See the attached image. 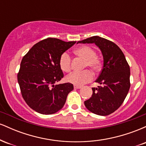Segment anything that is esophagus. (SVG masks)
<instances>
[{
  "label": "esophagus",
  "mask_w": 146,
  "mask_h": 146,
  "mask_svg": "<svg viewBox=\"0 0 146 146\" xmlns=\"http://www.w3.org/2000/svg\"><path fill=\"white\" fill-rule=\"evenodd\" d=\"M81 86H74V88H77V89H79V88H81Z\"/></svg>",
  "instance_id": "esophagus-1"
}]
</instances>
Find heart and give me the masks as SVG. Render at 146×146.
Returning <instances> with one entry per match:
<instances>
[{
	"instance_id": "heart-1",
	"label": "heart",
	"mask_w": 146,
	"mask_h": 146,
	"mask_svg": "<svg viewBox=\"0 0 146 146\" xmlns=\"http://www.w3.org/2000/svg\"><path fill=\"white\" fill-rule=\"evenodd\" d=\"M74 54L80 59L84 60V68L89 67L94 72H98L101 68L102 60L96 55V51L91 46L83 45L74 50ZM71 58L66 53H63L60 57L59 66L61 70L65 73H69L71 70ZM93 78V75L88 70L82 72H74L68 76L66 80L68 82L81 86L89 82Z\"/></svg>"
}]
</instances>
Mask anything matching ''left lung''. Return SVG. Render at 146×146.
I'll return each instance as SVG.
<instances>
[{"instance_id":"left-lung-1","label":"left lung","mask_w":146,"mask_h":146,"mask_svg":"<svg viewBox=\"0 0 146 146\" xmlns=\"http://www.w3.org/2000/svg\"><path fill=\"white\" fill-rule=\"evenodd\" d=\"M79 43H95L101 50L104 65L95 82L100 86L92 88L91 98L84 102L91 113L106 116L120 107L130 87V66L120 48L112 41L100 36H92Z\"/></svg>"}]
</instances>
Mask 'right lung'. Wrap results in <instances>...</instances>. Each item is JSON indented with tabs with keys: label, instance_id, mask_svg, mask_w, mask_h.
<instances>
[{
	"label": "right lung",
	"instance_id": "1",
	"mask_svg": "<svg viewBox=\"0 0 146 146\" xmlns=\"http://www.w3.org/2000/svg\"><path fill=\"white\" fill-rule=\"evenodd\" d=\"M75 42L48 38L33 45L23 57L18 82L22 96L33 110L51 115L62 108L73 85L69 82L55 85L64 77L59 59Z\"/></svg>",
	"mask_w": 146,
	"mask_h": 146
}]
</instances>
